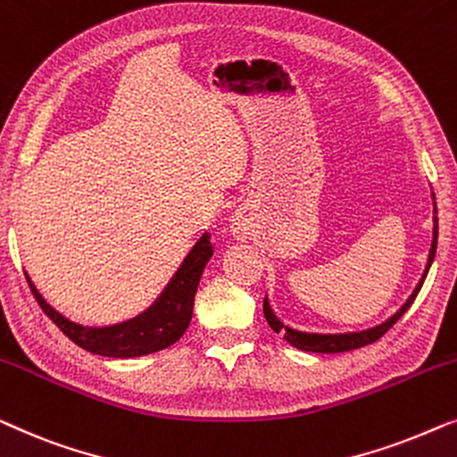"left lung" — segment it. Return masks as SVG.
I'll list each match as a JSON object with an SVG mask.
<instances>
[{"mask_svg":"<svg viewBox=\"0 0 457 457\" xmlns=\"http://www.w3.org/2000/svg\"><path fill=\"white\" fill-rule=\"evenodd\" d=\"M433 201H435V195H433ZM436 236H439V220H436V203H433V244H430V250H428L427 267H424V273H422V278L419 281V286L414 287V292L410 294V298L403 302L400 311H397L395 314H391V317L385 320V323L375 325V327H370V329H364V331L306 333V331L292 329V327L281 323V320L278 319V314L273 312L271 304H269V300L265 298V302H262V312H265V319H267L269 327H271L275 333H281L286 342L292 344L294 348L304 350V352H317V354H337V352L356 350V348H362V345H369L372 342H377V339L383 337L385 333H387L391 327L395 325V320L400 319L410 306H412L414 298L419 295L424 279H427L428 269H430V265H433V259H435V253H436Z\"/></svg>","mask_w":457,"mask_h":457,"instance_id":"obj_1","label":"left lung"}]
</instances>
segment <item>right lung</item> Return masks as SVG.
Segmentation results:
<instances>
[{"instance_id":"obj_1","label":"right lung","mask_w":457,"mask_h":457,"mask_svg":"<svg viewBox=\"0 0 457 457\" xmlns=\"http://www.w3.org/2000/svg\"><path fill=\"white\" fill-rule=\"evenodd\" d=\"M211 256H213L211 237L209 234H203L201 240L192 246L188 256L182 261L178 271L173 273L165 290L159 294V298L145 312L124 320V323L107 327H85L72 323V320L57 312L54 306H49L29 275H27L30 292L35 294L43 312L76 345L99 356L137 358L170 348L171 344H176L184 336L192 319L198 281H201L204 265H207Z\"/></svg>"}]
</instances>
